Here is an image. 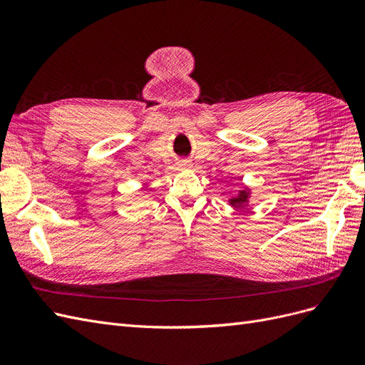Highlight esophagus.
<instances>
[{
    "mask_svg": "<svg viewBox=\"0 0 365 365\" xmlns=\"http://www.w3.org/2000/svg\"><path fill=\"white\" fill-rule=\"evenodd\" d=\"M181 165H184V168H185V165H189V161H185V160L181 161Z\"/></svg>",
    "mask_w": 365,
    "mask_h": 365,
    "instance_id": "1",
    "label": "esophagus"
}]
</instances>
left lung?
Listing matches in <instances>:
<instances>
[{"instance_id":"8db88e82","label":"left lung","mask_w":365,"mask_h":365,"mask_svg":"<svg viewBox=\"0 0 365 365\" xmlns=\"http://www.w3.org/2000/svg\"><path fill=\"white\" fill-rule=\"evenodd\" d=\"M247 202H248V192L247 190H240V193L237 196L231 197L230 200V204L233 207H237V208H242Z\"/></svg>"}]
</instances>
